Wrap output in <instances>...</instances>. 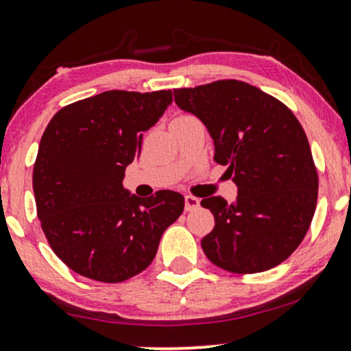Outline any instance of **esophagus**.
I'll list each match as a JSON object with an SVG mask.
<instances>
[{
  "label": "esophagus",
  "mask_w": 351,
  "mask_h": 351,
  "mask_svg": "<svg viewBox=\"0 0 351 351\" xmlns=\"http://www.w3.org/2000/svg\"><path fill=\"white\" fill-rule=\"evenodd\" d=\"M198 206H199L198 198H195V196L191 195L184 196V209H186V211H193V209H196Z\"/></svg>",
  "instance_id": "1"
}]
</instances>
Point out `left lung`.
Here are the masks:
<instances>
[{
	"label": "left lung",
	"instance_id": "obj_1",
	"mask_svg": "<svg viewBox=\"0 0 351 351\" xmlns=\"http://www.w3.org/2000/svg\"><path fill=\"white\" fill-rule=\"evenodd\" d=\"M181 110L196 115L215 142V162L228 167L234 203L209 196L215 228L201 239L206 257L234 274L284 263L307 234L318 176L304 128L280 100L241 80L175 88Z\"/></svg>",
	"mask_w": 351,
	"mask_h": 351
}]
</instances>
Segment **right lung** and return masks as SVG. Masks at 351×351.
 I'll return each instance as SVG.
<instances>
[{
  "mask_svg": "<svg viewBox=\"0 0 351 351\" xmlns=\"http://www.w3.org/2000/svg\"><path fill=\"white\" fill-rule=\"evenodd\" d=\"M171 102V90H107L47 123L33 171L38 217L56 256L80 276L115 284L145 271L183 213L180 193L138 198L122 184L143 132Z\"/></svg>",
  "mask_w": 351,
  "mask_h": 351,
  "instance_id": "obj_1",
  "label": "right lung"
}]
</instances>
